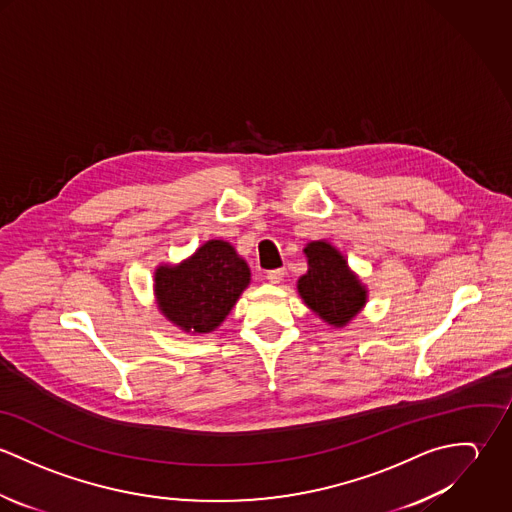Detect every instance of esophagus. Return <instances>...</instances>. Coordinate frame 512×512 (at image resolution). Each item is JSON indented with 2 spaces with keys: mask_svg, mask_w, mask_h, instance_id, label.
<instances>
[{
  "mask_svg": "<svg viewBox=\"0 0 512 512\" xmlns=\"http://www.w3.org/2000/svg\"><path fill=\"white\" fill-rule=\"evenodd\" d=\"M284 276H286L284 270H270V272L266 274V280H268L270 284H280V282L284 280Z\"/></svg>",
  "mask_w": 512,
  "mask_h": 512,
  "instance_id": "34e87169",
  "label": "esophagus"
}]
</instances>
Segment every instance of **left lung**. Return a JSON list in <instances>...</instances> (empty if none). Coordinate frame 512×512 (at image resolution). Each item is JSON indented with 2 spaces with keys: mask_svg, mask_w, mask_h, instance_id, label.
<instances>
[{
  "mask_svg": "<svg viewBox=\"0 0 512 512\" xmlns=\"http://www.w3.org/2000/svg\"><path fill=\"white\" fill-rule=\"evenodd\" d=\"M303 254L307 272L297 280L301 301L323 323L335 329L347 327L365 309L368 288L331 242L311 240Z\"/></svg>",
  "mask_w": 512,
  "mask_h": 512,
  "instance_id": "8db88e82",
  "label": "left lung"
}]
</instances>
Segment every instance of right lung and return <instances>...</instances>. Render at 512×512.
Here are the masks:
<instances>
[{
	"instance_id": "right-lung-1",
	"label": "right lung",
	"mask_w": 512,
	"mask_h": 512,
	"mask_svg": "<svg viewBox=\"0 0 512 512\" xmlns=\"http://www.w3.org/2000/svg\"><path fill=\"white\" fill-rule=\"evenodd\" d=\"M250 280L246 260L230 242L207 240L179 264L155 268V305L181 331L207 335L219 329Z\"/></svg>"
}]
</instances>
